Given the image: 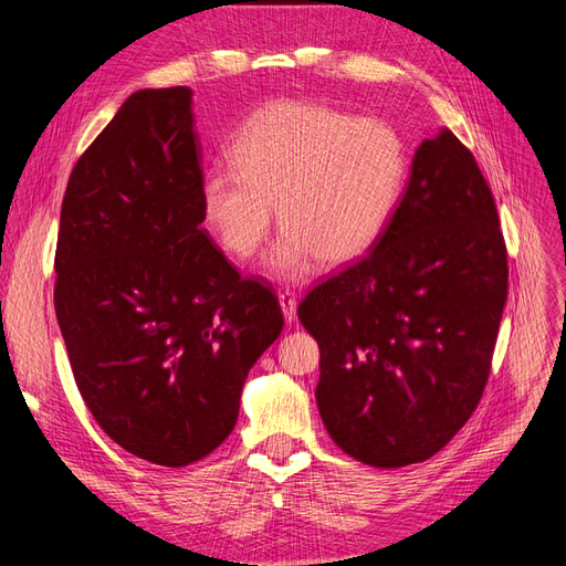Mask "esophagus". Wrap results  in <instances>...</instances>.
I'll use <instances>...</instances> for the list:
<instances>
[{
	"mask_svg": "<svg viewBox=\"0 0 566 566\" xmlns=\"http://www.w3.org/2000/svg\"><path fill=\"white\" fill-rule=\"evenodd\" d=\"M279 300H281V310L285 314V321L293 323L297 318V295L290 293V290H283Z\"/></svg>",
	"mask_w": 566,
	"mask_h": 566,
	"instance_id": "34e87169",
	"label": "esophagus"
}]
</instances>
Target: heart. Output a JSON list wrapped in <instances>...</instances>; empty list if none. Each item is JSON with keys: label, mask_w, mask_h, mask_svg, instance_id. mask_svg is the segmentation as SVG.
Listing matches in <instances>:
<instances>
[{"label": "heart", "mask_w": 566, "mask_h": 566, "mask_svg": "<svg viewBox=\"0 0 566 566\" xmlns=\"http://www.w3.org/2000/svg\"><path fill=\"white\" fill-rule=\"evenodd\" d=\"M233 167L200 181L202 217L217 243L248 260L279 210L269 269L297 281L310 266L364 256L397 212L406 179L403 136L378 117H354L314 101H273L254 111L229 146Z\"/></svg>", "instance_id": "heart-1"}]
</instances>
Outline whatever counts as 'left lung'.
<instances>
[{"instance_id": "1", "label": "left lung", "mask_w": 566, "mask_h": 566, "mask_svg": "<svg viewBox=\"0 0 566 566\" xmlns=\"http://www.w3.org/2000/svg\"><path fill=\"white\" fill-rule=\"evenodd\" d=\"M507 300L491 188L449 129L416 150L406 193L361 260L323 279L297 316L321 349L325 430L373 468L432 458L482 399Z\"/></svg>"}]
</instances>
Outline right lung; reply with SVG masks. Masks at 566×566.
Wrapping results in <instances>:
<instances>
[{"mask_svg": "<svg viewBox=\"0 0 566 566\" xmlns=\"http://www.w3.org/2000/svg\"><path fill=\"white\" fill-rule=\"evenodd\" d=\"M191 90H142L75 163L54 306L84 403L115 443L165 468L210 455L248 370L283 331L273 287L243 279L200 224Z\"/></svg>", "mask_w": 566, "mask_h": 566, "instance_id": "add662e5", "label": "right lung"}]
</instances>
